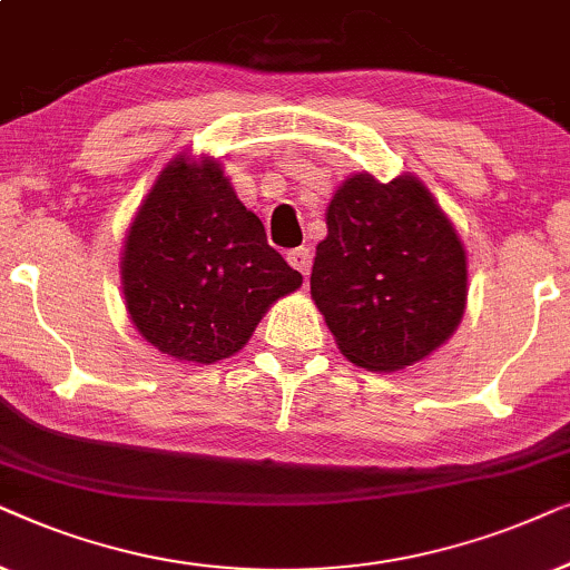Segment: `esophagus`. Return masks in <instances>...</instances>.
<instances>
[{"label":"esophagus","instance_id":"34e87169","mask_svg":"<svg viewBox=\"0 0 570 570\" xmlns=\"http://www.w3.org/2000/svg\"><path fill=\"white\" fill-rule=\"evenodd\" d=\"M286 261H289V265L294 271H299L302 276H309V268H313V255H309L307 247H297V249H289L286 253Z\"/></svg>","mask_w":570,"mask_h":570}]
</instances>
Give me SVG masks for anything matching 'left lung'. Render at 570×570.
Returning a JSON list of instances; mask_svg holds the SVG:
<instances>
[{
	"label": "left lung",
	"instance_id": "8db88e82",
	"mask_svg": "<svg viewBox=\"0 0 570 570\" xmlns=\"http://www.w3.org/2000/svg\"><path fill=\"white\" fill-rule=\"evenodd\" d=\"M325 226L309 294L348 362L396 373L453 336L469 297L466 249L416 174H348Z\"/></svg>",
	"mask_w": 570,
	"mask_h": 570
}]
</instances>
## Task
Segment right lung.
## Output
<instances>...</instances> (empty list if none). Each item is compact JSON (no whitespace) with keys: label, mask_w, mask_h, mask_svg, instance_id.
<instances>
[{"label":"right lung","mask_w":570,"mask_h":570,"mask_svg":"<svg viewBox=\"0 0 570 570\" xmlns=\"http://www.w3.org/2000/svg\"><path fill=\"white\" fill-rule=\"evenodd\" d=\"M119 276L140 336L193 364L229 360L273 302L302 286L206 154L174 156L158 174L127 229Z\"/></svg>","instance_id":"1"}]
</instances>
